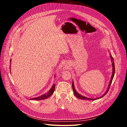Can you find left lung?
Instances as JSON below:
<instances>
[{
	"label": "left lung",
	"instance_id": "left-lung-1",
	"mask_svg": "<svg viewBox=\"0 0 127 127\" xmlns=\"http://www.w3.org/2000/svg\"><path fill=\"white\" fill-rule=\"evenodd\" d=\"M110 57H111V60L113 61V59L112 57L111 56H110ZM112 66H113V72H112V77H111V80H110V83H109V87H108V88L107 89V91H106V92L104 94V95L101 96V97H98L97 98V99H91V98H89V97H85V96H83L82 95H80V94H79L78 93H77L76 90H75V89L74 88V83H73V82H72V88H73V92H74V95H75V96H76L77 98H79V99H82V100H95L96 99H100V98L102 97L103 96H104L106 94H107L108 93V92L109 91V88H110V85H111V84L112 83V80H113V77H114V73H115V66H114V63L113 61L112 62Z\"/></svg>",
	"mask_w": 127,
	"mask_h": 127
}]
</instances>
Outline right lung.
Returning <instances> with one entry per match:
<instances>
[{
    "instance_id": "1",
    "label": "right lung",
    "mask_w": 127,
    "mask_h": 127,
    "mask_svg": "<svg viewBox=\"0 0 127 127\" xmlns=\"http://www.w3.org/2000/svg\"><path fill=\"white\" fill-rule=\"evenodd\" d=\"M55 84H54L53 85L52 88L50 90V91H49L47 93L44 94V95H43L41 96H38V97H35V98H32V99H31L30 100H44V99H47V98H48V97H50V96H51L53 94V93H54V90H55Z\"/></svg>"
}]
</instances>
